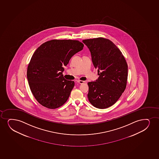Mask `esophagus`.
Segmentation results:
<instances>
[{
    "instance_id": "esophagus-1",
    "label": "esophagus",
    "mask_w": 159,
    "mask_h": 159,
    "mask_svg": "<svg viewBox=\"0 0 159 159\" xmlns=\"http://www.w3.org/2000/svg\"><path fill=\"white\" fill-rule=\"evenodd\" d=\"M77 82H78L79 84H82L84 83V81L82 80H78Z\"/></svg>"
}]
</instances>
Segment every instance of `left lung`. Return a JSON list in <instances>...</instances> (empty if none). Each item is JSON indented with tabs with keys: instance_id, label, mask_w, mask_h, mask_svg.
Masks as SVG:
<instances>
[{
	"instance_id": "8db88e82",
	"label": "left lung",
	"mask_w": 159,
	"mask_h": 159,
	"mask_svg": "<svg viewBox=\"0 0 159 159\" xmlns=\"http://www.w3.org/2000/svg\"><path fill=\"white\" fill-rule=\"evenodd\" d=\"M92 62L98 69V80L88 83V98L93 106L106 109L115 104L125 89L128 64L117 46L103 37L84 39Z\"/></svg>"
}]
</instances>
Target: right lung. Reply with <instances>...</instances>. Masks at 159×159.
Here are the masks:
<instances>
[{
    "label": "right lung",
    "mask_w": 159,
    "mask_h": 159,
    "mask_svg": "<svg viewBox=\"0 0 159 159\" xmlns=\"http://www.w3.org/2000/svg\"><path fill=\"white\" fill-rule=\"evenodd\" d=\"M84 46L77 40L52 39L36 50L28 66L27 77L32 94L42 106L53 109L68 100L75 82L63 77V66Z\"/></svg>",
    "instance_id": "add662e5"
}]
</instances>
